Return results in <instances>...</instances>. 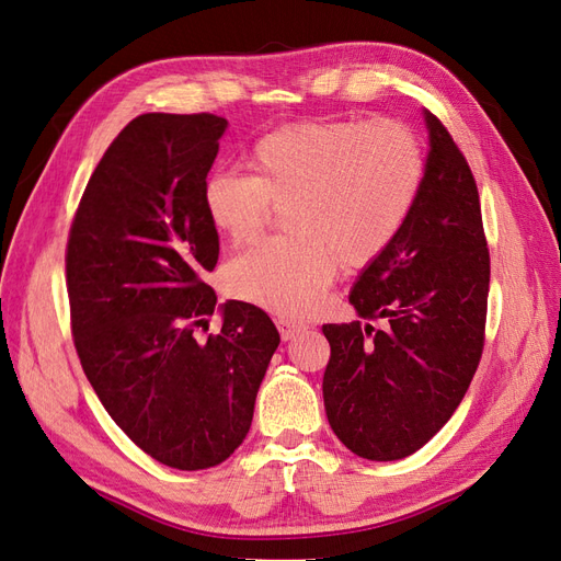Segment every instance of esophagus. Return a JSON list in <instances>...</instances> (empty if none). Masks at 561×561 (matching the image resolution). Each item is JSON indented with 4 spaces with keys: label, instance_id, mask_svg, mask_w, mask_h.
Wrapping results in <instances>:
<instances>
[{
    "label": "esophagus",
    "instance_id": "34e87169",
    "mask_svg": "<svg viewBox=\"0 0 561 561\" xmlns=\"http://www.w3.org/2000/svg\"><path fill=\"white\" fill-rule=\"evenodd\" d=\"M277 329H279V335L282 340H294L296 335H300L307 327L302 321H296V319H288V317H277Z\"/></svg>",
    "mask_w": 561,
    "mask_h": 561
}]
</instances>
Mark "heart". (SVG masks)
<instances>
[{
    "instance_id": "heart-1",
    "label": "heart",
    "mask_w": 561,
    "mask_h": 561,
    "mask_svg": "<svg viewBox=\"0 0 561 561\" xmlns=\"http://www.w3.org/2000/svg\"><path fill=\"white\" fill-rule=\"evenodd\" d=\"M251 174L216 172L203 186L211 228L232 244L254 240L273 205L291 230L226 265L238 300L277 314L319 305L337 265L364 267L399 238L424 184V151L399 121H302L263 135Z\"/></svg>"
}]
</instances>
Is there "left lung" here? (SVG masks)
Segmentation results:
<instances>
[{
	"mask_svg": "<svg viewBox=\"0 0 561 561\" xmlns=\"http://www.w3.org/2000/svg\"><path fill=\"white\" fill-rule=\"evenodd\" d=\"M399 238L356 279L350 302L373 323H323L331 358L323 405L354 455L396 461L424 447L459 408L484 347L490 249L471 168L438 116Z\"/></svg>",
	"mask_w": 561,
	"mask_h": 561,
	"instance_id": "1",
	"label": "left lung"
}]
</instances>
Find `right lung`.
<instances>
[{
	"label": "right lung",
	"mask_w": 561,
	"mask_h": 561,
	"mask_svg": "<svg viewBox=\"0 0 561 561\" xmlns=\"http://www.w3.org/2000/svg\"><path fill=\"white\" fill-rule=\"evenodd\" d=\"M228 121L144 114L104 151L67 240L71 335L112 420L156 461L201 471L247 438L279 333L261 307L228 300L205 340L219 232L203 186Z\"/></svg>",
	"instance_id": "add662e5"
}]
</instances>
